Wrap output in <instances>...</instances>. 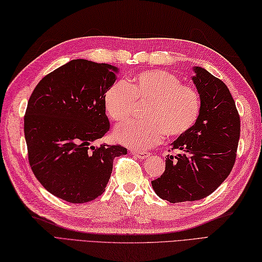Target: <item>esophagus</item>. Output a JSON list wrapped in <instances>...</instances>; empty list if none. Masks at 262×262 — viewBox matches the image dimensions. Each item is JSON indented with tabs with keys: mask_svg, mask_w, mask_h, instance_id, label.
<instances>
[{
	"mask_svg": "<svg viewBox=\"0 0 262 262\" xmlns=\"http://www.w3.org/2000/svg\"><path fill=\"white\" fill-rule=\"evenodd\" d=\"M133 154L136 155L138 159H142V160H145L149 157V152L142 151V149H135V151L133 152Z\"/></svg>",
	"mask_w": 262,
	"mask_h": 262,
	"instance_id": "1",
	"label": "esophagus"
}]
</instances>
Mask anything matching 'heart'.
I'll return each mask as SVG.
<instances>
[{"instance_id": "1", "label": "heart", "mask_w": 262, "mask_h": 262, "mask_svg": "<svg viewBox=\"0 0 262 262\" xmlns=\"http://www.w3.org/2000/svg\"><path fill=\"white\" fill-rule=\"evenodd\" d=\"M144 119L116 128L115 138L133 147L158 144L165 134L174 138L193 127L200 114L199 93L165 71H145L127 82H116L104 92L103 107L109 119L122 122L130 117L135 103H143Z\"/></svg>"}]
</instances>
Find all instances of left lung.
<instances>
[{
	"instance_id": "1",
	"label": "left lung",
	"mask_w": 262,
	"mask_h": 262,
	"mask_svg": "<svg viewBox=\"0 0 262 262\" xmlns=\"http://www.w3.org/2000/svg\"><path fill=\"white\" fill-rule=\"evenodd\" d=\"M191 77L200 97V114L190 130L171 144L163 174L152 181L160 198L170 203L209 196L232 171L240 138V116L225 83L199 66Z\"/></svg>"
}]
</instances>
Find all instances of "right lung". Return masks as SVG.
<instances>
[{"instance_id":"right-lung-1","label":"right lung","mask_w":262,"mask_h":262,"mask_svg":"<svg viewBox=\"0 0 262 262\" xmlns=\"http://www.w3.org/2000/svg\"><path fill=\"white\" fill-rule=\"evenodd\" d=\"M118 69L73 59L38 83L28 101L25 137L33 174L47 191L73 204L104 190L120 145L93 146L109 130L103 96Z\"/></svg>"}]
</instances>
